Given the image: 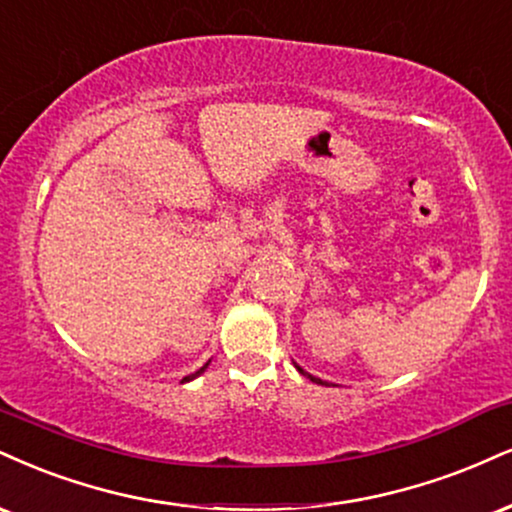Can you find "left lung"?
Instances as JSON below:
<instances>
[{"mask_svg": "<svg viewBox=\"0 0 512 512\" xmlns=\"http://www.w3.org/2000/svg\"><path fill=\"white\" fill-rule=\"evenodd\" d=\"M295 367H298V365H295ZM298 372H300V374H303V377H307V379H310V381H315V384H322V386H329V384H326V381H322V379H317V377H312V374H307V372H305V369H303V367H298Z\"/></svg>", "mask_w": 512, "mask_h": 512, "instance_id": "8db88e82", "label": "left lung"}]
</instances>
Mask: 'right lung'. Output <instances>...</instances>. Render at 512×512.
<instances>
[{
	"label": "right lung",
	"instance_id": "right-lung-1",
	"mask_svg": "<svg viewBox=\"0 0 512 512\" xmlns=\"http://www.w3.org/2000/svg\"><path fill=\"white\" fill-rule=\"evenodd\" d=\"M207 365H209V362H207ZM207 365H205V367H200V369H197V372H195V374H190V377H183V381H190V379L200 377V374H202V372H205V369H207Z\"/></svg>",
	"mask_w": 512,
	"mask_h": 512
}]
</instances>
